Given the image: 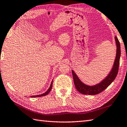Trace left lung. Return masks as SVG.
<instances>
[{
    "instance_id": "8db88e82",
    "label": "left lung",
    "mask_w": 127,
    "mask_h": 127,
    "mask_svg": "<svg viewBox=\"0 0 127 127\" xmlns=\"http://www.w3.org/2000/svg\"><path fill=\"white\" fill-rule=\"evenodd\" d=\"M116 44V55L115 59L114 65L111 71L107 75L106 77L102 80L100 82L93 86H89L82 82L77 76L76 73L72 70V74L73 76L74 84L76 90L80 93L83 94L88 95H95L105 90L111 84L116 77L118 71V68L120 65V59L121 57V46L118 39L116 36L115 37Z\"/></svg>"
}]
</instances>
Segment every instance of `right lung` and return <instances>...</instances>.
<instances>
[{
	"mask_svg": "<svg viewBox=\"0 0 127 127\" xmlns=\"http://www.w3.org/2000/svg\"><path fill=\"white\" fill-rule=\"evenodd\" d=\"M52 82H53V80L52 81V82H51V83L50 85V86L49 88L48 89V90L46 92H45L44 93H43L42 94H40V95H32L31 96V97H32V98H35V97H40V96H45L47 95V94L49 93L50 92V91H51V90H52Z\"/></svg>",
	"mask_w": 127,
	"mask_h": 127,
	"instance_id": "obj_1",
	"label": "right lung"
}]
</instances>
